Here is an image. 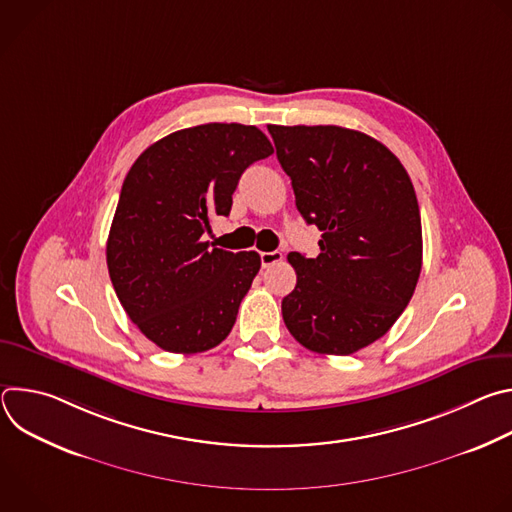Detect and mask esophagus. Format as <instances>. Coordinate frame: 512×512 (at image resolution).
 I'll return each instance as SVG.
<instances>
[{
	"instance_id": "34e87169",
	"label": "esophagus",
	"mask_w": 512,
	"mask_h": 512,
	"mask_svg": "<svg viewBox=\"0 0 512 512\" xmlns=\"http://www.w3.org/2000/svg\"><path fill=\"white\" fill-rule=\"evenodd\" d=\"M281 259H283L281 251H265V253H261V265L263 267H271V265L279 263Z\"/></svg>"
}]
</instances>
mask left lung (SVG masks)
Segmentation results:
<instances>
[{
  "instance_id": "obj_1",
  "label": "left lung",
  "mask_w": 512,
  "mask_h": 512,
  "mask_svg": "<svg viewBox=\"0 0 512 512\" xmlns=\"http://www.w3.org/2000/svg\"><path fill=\"white\" fill-rule=\"evenodd\" d=\"M296 206L322 231L320 255L287 261L298 283L281 302L287 330L346 356L389 332L421 273V216L411 178L385 145L338 125H269Z\"/></svg>"
}]
</instances>
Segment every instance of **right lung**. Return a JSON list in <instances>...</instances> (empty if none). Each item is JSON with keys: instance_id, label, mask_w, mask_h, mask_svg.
Segmentation results:
<instances>
[{"instance_id": "1", "label": "right lung", "mask_w": 512, "mask_h": 512, "mask_svg": "<svg viewBox=\"0 0 512 512\" xmlns=\"http://www.w3.org/2000/svg\"><path fill=\"white\" fill-rule=\"evenodd\" d=\"M271 154L255 125L206 123L162 137L127 172L107 267L123 310L160 348L204 352L233 330L261 257L210 247L202 235L214 214L231 212L241 174Z\"/></svg>"}]
</instances>
